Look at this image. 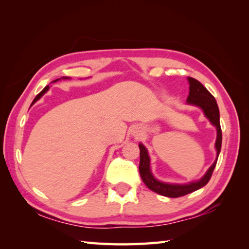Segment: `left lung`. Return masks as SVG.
I'll use <instances>...</instances> for the list:
<instances>
[{"instance_id": "1", "label": "left lung", "mask_w": 249, "mask_h": 249, "mask_svg": "<svg viewBox=\"0 0 249 249\" xmlns=\"http://www.w3.org/2000/svg\"><path fill=\"white\" fill-rule=\"evenodd\" d=\"M189 82V95L186 99L187 104L197 106L200 109H202L204 115L209 119L211 124L214 125L217 130V137H216L215 142V149H216V160L213 162V165L209 168L204 176L201 178L199 181L190 182L188 184H169L158 181L152 174L151 167H150V157L149 153H147L146 147L140 143V163H139V172L142 181L154 193L160 194L161 196L169 198H178L182 197L187 194H190L196 190L200 189L201 187L205 186L209 183L212 173L215 169L216 162L218 160V155L221 149V128H220V122H219V109L217 103L214 98V96L211 94L208 89H206L202 83H200L196 79L188 77Z\"/></svg>"}]
</instances>
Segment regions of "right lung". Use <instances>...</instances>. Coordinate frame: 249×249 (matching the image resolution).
<instances>
[{
	"label": "right lung",
	"mask_w": 249,
	"mask_h": 249,
	"mask_svg": "<svg viewBox=\"0 0 249 249\" xmlns=\"http://www.w3.org/2000/svg\"><path fill=\"white\" fill-rule=\"evenodd\" d=\"M62 78H63V79H70V78H68V77H62ZM57 80H61V79L59 78V79H56V80H54V81H52V82H56ZM48 89H49V86H47V87H45V89H43V91H41V92H40V93H39L38 95H37V96H36V97L34 98V100H33V103H32V105H33V104H35V103L37 102V100H38V99H39V98H40L41 96H43V95H44V94H45V93H46L47 91H48ZM32 105H31V106H32Z\"/></svg>",
	"instance_id": "add662e5"
}]
</instances>
